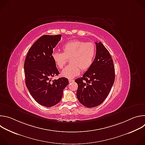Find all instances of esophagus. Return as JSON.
Listing matches in <instances>:
<instances>
[{
    "instance_id": "1",
    "label": "esophagus",
    "mask_w": 145,
    "mask_h": 145,
    "mask_svg": "<svg viewBox=\"0 0 145 145\" xmlns=\"http://www.w3.org/2000/svg\"><path fill=\"white\" fill-rule=\"evenodd\" d=\"M74 80H73V79H69V83H71V82H74Z\"/></svg>"
}]
</instances>
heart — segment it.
<instances>
[{
  "label": "heart",
  "instance_id": "b5f03b06",
  "mask_svg": "<svg viewBox=\"0 0 145 145\" xmlns=\"http://www.w3.org/2000/svg\"><path fill=\"white\" fill-rule=\"evenodd\" d=\"M63 53L54 51L52 57L56 65L63 69L70 58L69 65L65 67L61 72L62 76L73 78L82 71L88 70L94 61L96 48L94 43L85 42L80 40H72L64 44L62 48Z\"/></svg>",
  "mask_w": 145,
  "mask_h": 145
}]
</instances>
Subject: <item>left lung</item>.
<instances>
[{
  "mask_svg": "<svg viewBox=\"0 0 145 145\" xmlns=\"http://www.w3.org/2000/svg\"><path fill=\"white\" fill-rule=\"evenodd\" d=\"M96 56L91 67L75 80L77 97L88 108L99 106L108 96L115 81V68L110 52L100 42H95Z\"/></svg>",
  "mask_w": 145,
  "mask_h": 145,
  "instance_id": "8db88e82",
  "label": "left lung"
}]
</instances>
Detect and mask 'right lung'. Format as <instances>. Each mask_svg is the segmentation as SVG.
Returning a JSON list of instances; mask_svg holds the SVG:
<instances>
[{"label":"right lung","mask_w":145,"mask_h":145,"mask_svg":"<svg viewBox=\"0 0 145 145\" xmlns=\"http://www.w3.org/2000/svg\"><path fill=\"white\" fill-rule=\"evenodd\" d=\"M61 38V34L40 37L29 49L25 60L26 86L34 99L44 107L58 103L69 84L65 77L52 80V77L59 74L52 53Z\"/></svg>","instance_id":"1"}]
</instances>
